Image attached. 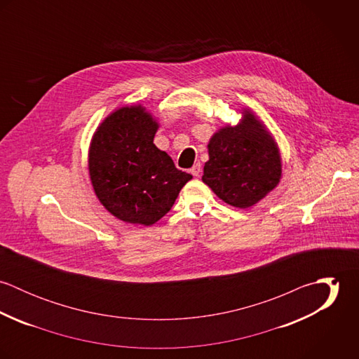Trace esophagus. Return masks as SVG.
I'll list each match as a JSON object with an SVG mask.
<instances>
[{"label": "esophagus", "mask_w": 359, "mask_h": 359, "mask_svg": "<svg viewBox=\"0 0 359 359\" xmlns=\"http://www.w3.org/2000/svg\"><path fill=\"white\" fill-rule=\"evenodd\" d=\"M191 172L194 177H199L201 172H202V164L201 163H196L192 168H191Z\"/></svg>", "instance_id": "esophagus-1"}]
</instances>
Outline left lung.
Listing matches in <instances>:
<instances>
[{
	"label": "left lung",
	"instance_id": "obj_1",
	"mask_svg": "<svg viewBox=\"0 0 359 359\" xmlns=\"http://www.w3.org/2000/svg\"><path fill=\"white\" fill-rule=\"evenodd\" d=\"M203 182L225 203L249 208L280 181L282 161L276 142L246 109L242 121L219 128L210 140Z\"/></svg>",
	"mask_w": 359,
	"mask_h": 359
}]
</instances>
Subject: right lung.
<instances>
[{
	"label": "right lung",
	"mask_w": 359,
	"mask_h": 359,
	"mask_svg": "<svg viewBox=\"0 0 359 359\" xmlns=\"http://www.w3.org/2000/svg\"><path fill=\"white\" fill-rule=\"evenodd\" d=\"M157 121L141 104L110 113L97 128L88 170L97 198L124 222L152 225L174 205L192 175L156 148Z\"/></svg>",
	"instance_id": "1"
}]
</instances>
